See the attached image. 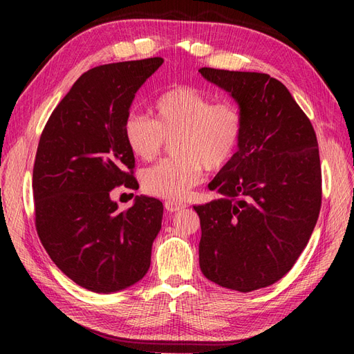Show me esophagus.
<instances>
[{
    "mask_svg": "<svg viewBox=\"0 0 354 354\" xmlns=\"http://www.w3.org/2000/svg\"><path fill=\"white\" fill-rule=\"evenodd\" d=\"M164 207H165V209H167L168 212H177V211H180V209L186 208V203H183V202H176V201H165Z\"/></svg>",
    "mask_w": 354,
    "mask_h": 354,
    "instance_id": "1",
    "label": "esophagus"
}]
</instances>
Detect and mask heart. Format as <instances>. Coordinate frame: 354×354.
Segmentation results:
<instances>
[{
  "label": "heart",
  "instance_id": "heart-1",
  "mask_svg": "<svg viewBox=\"0 0 354 354\" xmlns=\"http://www.w3.org/2000/svg\"><path fill=\"white\" fill-rule=\"evenodd\" d=\"M152 120L131 113L124 122V140L140 160L156 159L171 143L176 155L146 168L142 187L149 195L171 201L185 199L198 186L203 169L218 171L236 155L245 133V113L230 100L214 97L195 85H176L152 103Z\"/></svg>",
  "mask_w": 354,
  "mask_h": 354
}]
</instances>
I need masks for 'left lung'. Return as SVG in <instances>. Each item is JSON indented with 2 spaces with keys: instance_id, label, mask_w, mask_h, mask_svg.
Returning <instances> with one entry per match:
<instances>
[{
  "instance_id": "obj_1",
  "label": "left lung",
  "mask_w": 354,
  "mask_h": 354,
  "mask_svg": "<svg viewBox=\"0 0 354 354\" xmlns=\"http://www.w3.org/2000/svg\"><path fill=\"white\" fill-rule=\"evenodd\" d=\"M245 113L239 151L208 185L223 198L194 207L199 266L223 288L250 292L292 269L322 203L315 128L285 85L267 73L201 68Z\"/></svg>"
}]
</instances>
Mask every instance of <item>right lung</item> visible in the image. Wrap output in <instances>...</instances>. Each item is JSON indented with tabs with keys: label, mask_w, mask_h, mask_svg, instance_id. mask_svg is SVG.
<instances>
[{
	"label": "right lung",
	"mask_w": 354,
	"mask_h": 354,
	"mask_svg": "<svg viewBox=\"0 0 354 354\" xmlns=\"http://www.w3.org/2000/svg\"><path fill=\"white\" fill-rule=\"evenodd\" d=\"M162 63L151 57L82 73L39 137L32 174L37 233L59 269L93 292L121 291L151 267L162 202L137 196L120 212L111 190L138 189L124 122L134 94Z\"/></svg>",
	"instance_id": "1"
}]
</instances>
